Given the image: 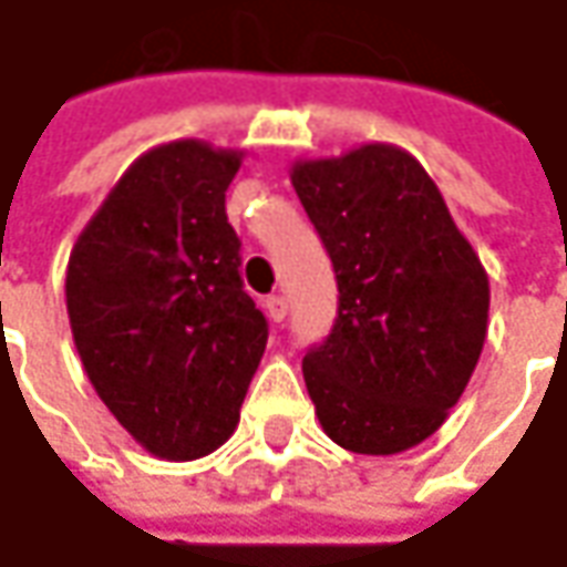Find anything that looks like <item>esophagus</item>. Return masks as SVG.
<instances>
[{
	"instance_id": "obj_1",
	"label": "esophagus",
	"mask_w": 567,
	"mask_h": 567,
	"mask_svg": "<svg viewBox=\"0 0 567 567\" xmlns=\"http://www.w3.org/2000/svg\"><path fill=\"white\" fill-rule=\"evenodd\" d=\"M267 317L274 319V322H284L287 319V300L280 293L267 297Z\"/></svg>"
}]
</instances>
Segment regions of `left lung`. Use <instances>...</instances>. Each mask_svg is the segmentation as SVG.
<instances>
[{"label": "left lung", "mask_w": 567, "mask_h": 567, "mask_svg": "<svg viewBox=\"0 0 567 567\" xmlns=\"http://www.w3.org/2000/svg\"><path fill=\"white\" fill-rule=\"evenodd\" d=\"M290 182L339 284L332 332L303 355L319 424L352 454L417 447L480 362L489 277L434 178L401 146L300 159Z\"/></svg>", "instance_id": "obj_1"}]
</instances>
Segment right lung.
<instances>
[{
	"instance_id": "1",
	"label": "right lung",
	"mask_w": 567,
	"mask_h": 567,
	"mask_svg": "<svg viewBox=\"0 0 567 567\" xmlns=\"http://www.w3.org/2000/svg\"><path fill=\"white\" fill-rule=\"evenodd\" d=\"M241 156L202 140L143 153L68 257L64 300L84 372L159 461H198L235 434L267 346L225 215Z\"/></svg>"
}]
</instances>
